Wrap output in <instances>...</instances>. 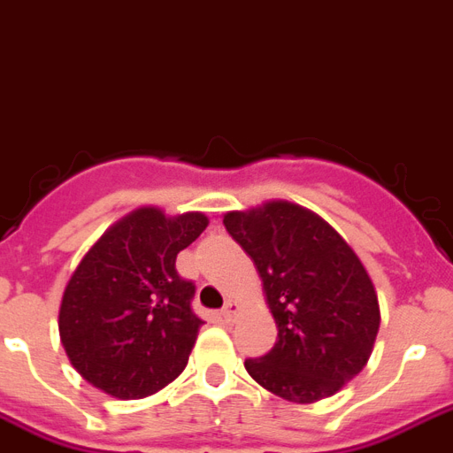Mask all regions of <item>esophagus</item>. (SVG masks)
Wrapping results in <instances>:
<instances>
[{
    "label": "esophagus",
    "instance_id": "esophagus-1",
    "mask_svg": "<svg viewBox=\"0 0 453 453\" xmlns=\"http://www.w3.org/2000/svg\"><path fill=\"white\" fill-rule=\"evenodd\" d=\"M234 316H237V304L234 303H227L226 307L220 310V319H223L226 323H233Z\"/></svg>",
    "mask_w": 453,
    "mask_h": 453
}]
</instances>
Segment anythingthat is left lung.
Returning <instances> with one entry per match:
<instances>
[{
  "label": "left lung",
  "instance_id": "1",
  "mask_svg": "<svg viewBox=\"0 0 453 453\" xmlns=\"http://www.w3.org/2000/svg\"><path fill=\"white\" fill-rule=\"evenodd\" d=\"M223 226L253 260L277 342L244 363L288 403L330 398L367 365L380 333V300L365 265L328 220L296 202L227 211Z\"/></svg>",
  "mask_w": 453,
  "mask_h": 453
}]
</instances>
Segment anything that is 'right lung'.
I'll list each match as a JSON object with an SVG mask.
<instances>
[{
    "mask_svg": "<svg viewBox=\"0 0 453 453\" xmlns=\"http://www.w3.org/2000/svg\"><path fill=\"white\" fill-rule=\"evenodd\" d=\"M209 226L202 211L139 207L119 219L72 272L62 293L60 342L76 372L119 400L153 395L188 365L200 326L195 286L176 256Z\"/></svg>",
    "mask_w": 453,
    "mask_h": 453,
    "instance_id": "obj_1",
    "label": "right lung"
}]
</instances>
